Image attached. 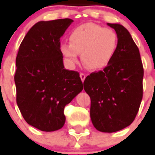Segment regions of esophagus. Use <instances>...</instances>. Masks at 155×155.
Returning a JSON list of instances; mask_svg holds the SVG:
<instances>
[{
	"instance_id": "1",
	"label": "esophagus",
	"mask_w": 155,
	"mask_h": 155,
	"mask_svg": "<svg viewBox=\"0 0 155 155\" xmlns=\"http://www.w3.org/2000/svg\"><path fill=\"white\" fill-rule=\"evenodd\" d=\"M80 78H81V79L82 82H84V79H85V78H86V75L84 74V73H81L80 74Z\"/></svg>"
}]
</instances>
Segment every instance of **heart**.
<instances>
[{
  "mask_svg": "<svg viewBox=\"0 0 155 155\" xmlns=\"http://www.w3.org/2000/svg\"><path fill=\"white\" fill-rule=\"evenodd\" d=\"M69 44L63 43L60 50L70 64L78 62V53L88 69L105 68L114 57L118 48L117 34L113 29L94 23H86L70 32Z\"/></svg>",
  "mask_w": 155,
  "mask_h": 155,
  "instance_id": "obj_1",
  "label": "heart"
}]
</instances>
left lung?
<instances>
[{
  "label": "left lung",
  "mask_w": 155,
  "mask_h": 155,
  "mask_svg": "<svg viewBox=\"0 0 155 155\" xmlns=\"http://www.w3.org/2000/svg\"><path fill=\"white\" fill-rule=\"evenodd\" d=\"M114 28L119 43L111 62L84 81L91 98L90 116L96 130L104 133L121 130L136 117L143 98V68L139 49L128 30L120 24Z\"/></svg>",
  "instance_id": "obj_1"
}]
</instances>
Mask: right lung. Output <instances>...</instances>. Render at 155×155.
Returning <instances> with one entry per match:
<instances>
[{"label":"right lung","instance_id":"add662e5","mask_svg":"<svg viewBox=\"0 0 155 155\" xmlns=\"http://www.w3.org/2000/svg\"><path fill=\"white\" fill-rule=\"evenodd\" d=\"M73 21H39L19 46L15 74L17 105L27 124L42 131L62 128L65 105L83 89L78 72L64 69L60 50V39Z\"/></svg>","mask_w":155,"mask_h":155}]
</instances>
